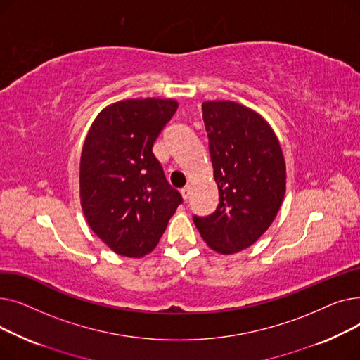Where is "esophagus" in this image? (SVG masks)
I'll use <instances>...</instances> for the list:
<instances>
[{"instance_id": "34e87169", "label": "esophagus", "mask_w": 360, "mask_h": 360, "mask_svg": "<svg viewBox=\"0 0 360 360\" xmlns=\"http://www.w3.org/2000/svg\"><path fill=\"white\" fill-rule=\"evenodd\" d=\"M181 195H182V198L186 201L188 198L191 197V186H185L184 190H181Z\"/></svg>"}]
</instances>
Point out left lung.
I'll use <instances>...</instances> for the list:
<instances>
[{
    "instance_id": "left-lung-1",
    "label": "left lung",
    "mask_w": 360,
    "mask_h": 360,
    "mask_svg": "<svg viewBox=\"0 0 360 360\" xmlns=\"http://www.w3.org/2000/svg\"><path fill=\"white\" fill-rule=\"evenodd\" d=\"M219 190L213 214L194 216L209 247L223 255L251 247L276 219L286 193V162L270 124L232 101L202 102Z\"/></svg>"
}]
</instances>
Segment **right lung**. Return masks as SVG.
Returning a JSON list of instances; mask_svg holds the SVG:
<instances>
[{
  "label": "right lung",
  "mask_w": 360,
  "mask_h": 360,
  "mask_svg": "<svg viewBox=\"0 0 360 360\" xmlns=\"http://www.w3.org/2000/svg\"><path fill=\"white\" fill-rule=\"evenodd\" d=\"M178 109L175 99H125L94 118L80 158V202L90 229L118 255L156 248L182 202L153 144Z\"/></svg>",
  "instance_id": "right-lung-1"
}]
</instances>
